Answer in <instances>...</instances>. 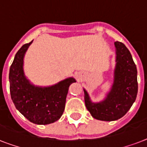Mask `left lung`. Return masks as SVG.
<instances>
[{"mask_svg":"<svg viewBox=\"0 0 147 147\" xmlns=\"http://www.w3.org/2000/svg\"><path fill=\"white\" fill-rule=\"evenodd\" d=\"M116 47V65L114 83L107 97L100 102H92L84 89L85 106L97 120L113 121L121 118L130 110L136 100L138 91L137 67L130 51L121 42H114Z\"/></svg>","mask_w":147,"mask_h":147,"instance_id":"8db88e82","label":"left lung"}]
</instances>
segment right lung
<instances>
[{
    "label": "right lung",
    "mask_w": 147,
    "mask_h": 147,
    "mask_svg": "<svg viewBox=\"0 0 147 147\" xmlns=\"http://www.w3.org/2000/svg\"><path fill=\"white\" fill-rule=\"evenodd\" d=\"M32 42L22 46L10 65V96L16 108L27 120L36 124L45 125L54 123L61 117L69 86L76 81L68 78L49 87L31 84L24 75V58Z\"/></svg>",
    "instance_id": "1"
}]
</instances>
